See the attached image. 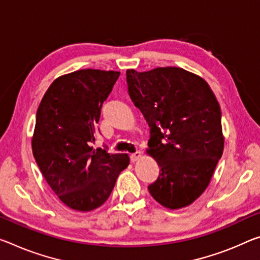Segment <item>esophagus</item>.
Instances as JSON below:
<instances>
[{"label":"esophagus","instance_id":"obj_1","mask_svg":"<svg viewBox=\"0 0 260 260\" xmlns=\"http://www.w3.org/2000/svg\"><path fill=\"white\" fill-rule=\"evenodd\" d=\"M140 157H141V151H135L131 155V160L134 163V162H137V160H139Z\"/></svg>","mask_w":260,"mask_h":260}]
</instances>
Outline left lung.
Masks as SVG:
<instances>
[{
	"instance_id": "1",
	"label": "left lung",
	"mask_w": 260,
	"mask_h": 260,
	"mask_svg": "<svg viewBox=\"0 0 260 260\" xmlns=\"http://www.w3.org/2000/svg\"><path fill=\"white\" fill-rule=\"evenodd\" d=\"M126 78L150 127L147 152L160 168L149 193L169 209L186 207L207 188L223 152L219 102L203 77L183 68L127 69Z\"/></svg>"
}]
</instances>
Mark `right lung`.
<instances>
[{
    "label": "right lung",
    "mask_w": 260,
    "mask_h": 260,
    "mask_svg": "<svg viewBox=\"0 0 260 260\" xmlns=\"http://www.w3.org/2000/svg\"><path fill=\"white\" fill-rule=\"evenodd\" d=\"M120 73L81 69L57 77L41 100L32 151L53 192L69 208L96 209L109 199L127 154L94 149L103 103Z\"/></svg>",
    "instance_id": "right-lung-1"
}]
</instances>
